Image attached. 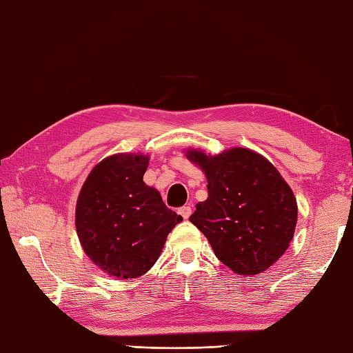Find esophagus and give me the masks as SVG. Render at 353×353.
Here are the masks:
<instances>
[{"mask_svg":"<svg viewBox=\"0 0 353 353\" xmlns=\"http://www.w3.org/2000/svg\"><path fill=\"white\" fill-rule=\"evenodd\" d=\"M178 214L181 215L184 219H188L192 214V208H190V205H183V208L178 209Z\"/></svg>","mask_w":353,"mask_h":353,"instance_id":"34e87169","label":"esophagus"}]
</instances>
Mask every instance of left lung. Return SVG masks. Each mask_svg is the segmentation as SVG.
I'll return each instance as SVG.
<instances>
[{
    "instance_id": "obj_1",
    "label": "left lung",
    "mask_w": 353,
    "mask_h": 353,
    "mask_svg": "<svg viewBox=\"0 0 353 353\" xmlns=\"http://www.w3.org/2000/svg\"><path fill=\"white\" fill-rule=\"evenodd\" d=\"M208 176L209 196L190 223L203 232L216 258L239 275H256L280 258L294 238L296 199L274 165L249 149L209 157L188 154Z\"/></svg>"
}]
</instances>
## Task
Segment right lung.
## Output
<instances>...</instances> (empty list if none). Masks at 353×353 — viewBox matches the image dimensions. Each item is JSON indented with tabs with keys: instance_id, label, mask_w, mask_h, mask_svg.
Returning <instances> with one entry per match:
<instances>
[{
	"instance_id": "right-lung-1",
	"label": "right lung",
	"mask_w": 353,
	"mask_h": 353,
	"mask_svg": "<svg viewBox=\"0 0 353 353\" xmlns=\"http://www.w3.org/2000/svg\"><path fill=\"white\" fill-rule=\"evenodd\" d=\"M149 157L114 155L90 172L79 192L75 225L88 256L117 278H137L155 264L169 232L183 221L143 181Z\"/></svg>"
}]
</instances>
